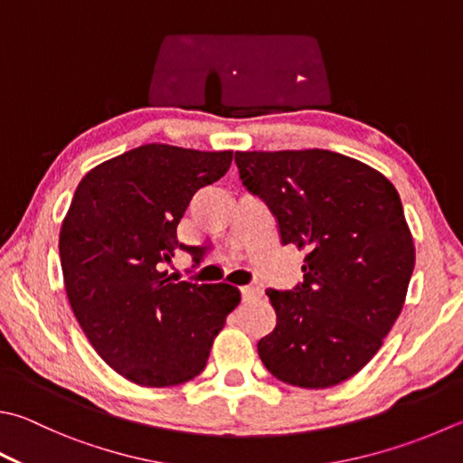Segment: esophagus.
<instances>
[{
	"mask_svg": "<svg viewBox=\"0 0 463 463\" xmlns=\"http://www.w3.org/2000/svg\"><path fill=\"white\" fill-rule=\"evenodd\" d=\"M240 290H241V298L246 300V302H250V300H256L258 296H261V290H260L258 286H241Z\"/></svg>",
	"mask_w": 463,
	"mask_h": 463,
	"instance_id": "34e87169",
	"label": "esophagus"
}]
</instances>
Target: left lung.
<instances>
[{
	"label": "left lung",
	"instance_id": "obj_1",
	"mask_svg": "<svg viewBox=\"0 0 463 463\" xmlns=\"http://www.w3.org/2000/svg\"><path fill=\"white\" fill-rule=\"evenodd\" d=\"M241 185L304 258V280L266 294L276 328L258 343L282 383L326 389L367 364L395 325L415 266L397 189L351 156L325 149L235 153Z\"/></svg>",
	"mask_w": 463,
	"mask_h": 463
}]
</instances>
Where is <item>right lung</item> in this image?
<instances>
[{
    "label": "right lung",
    "instance_id": "1",
    "mask_svg": "<svg viewBox=\"0 0 463 463\" xmlns=\"http://www.w3.org/2000/svg\"><path fill=\"white\" fill-rule=\"evenodd\" d=\"M232 156L143 145L86 173L74 191L58 241L68 302L102 361L137 385L195 379L240 304L232 284L173 282L163 272L177 248L199 264L177 225Z\"/></svg>",
    "mask_w": 463,
    "mask_h": 463
}]
</instances>
